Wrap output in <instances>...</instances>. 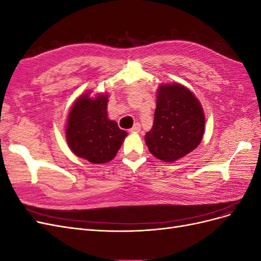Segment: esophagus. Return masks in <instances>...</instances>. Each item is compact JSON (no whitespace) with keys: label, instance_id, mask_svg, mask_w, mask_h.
Segmentation results:
<instances>
[{"label":"esophagus","instance_id":"34e87169","mask_svg":"<svg viewBox=\"0 0 261 261\" xmlns=\"http://www.w3.org/2000/svg\"><path fill=\"white\" fill-rule=\"evenodd\" d=\"M140 129H141L140 124H139V123H135V124H134L133 127L129 129V132H130V133H139Z\"/></svg>","mask_w":261,"mask_h":261}]
</instances>
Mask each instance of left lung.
Wrapping results in <instances>:
<instances>
[{
  "label": "left lung",
  "mask_w": 261,
  "mask_h": 261,
  "mask_svg": "<svg viewBox=\"0 0 261 261\" xmlns=\"http://www.w3.org/2000/svg\"><path fill=\"white\" fill-rule=\"evenodd\" d=\"M203 129L202 108L191 91L179 84L159 87L153 126L145 136L150 152L165 162L176 161L200 144Z\"/></svg>",
  "instance_id": "left-lung-1"
}]
</instances>
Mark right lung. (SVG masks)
<instances>
[{
    "label": "right lung",
    "instance_id": "add662e5",
    "mask_svg": "<svg viewBox=\"0 0 261 261\" xmlns=\"http://www.w3.org/2000/svg\"><path fill=\"white\" fill-rule=\"evenodd\" d=\"M106 94L80 97L68 114L66 140L72 151L91 163L111 161L127 133L107 116Z\"/></svg>",
    "mask_w": 261,
    "mask_h": 261
}]
</instances>
